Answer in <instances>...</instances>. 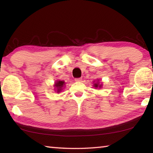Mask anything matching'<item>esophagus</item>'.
I'll return each instance as SVG.
<instances>
[{
	"label": "esophagus",
	"mask_w": 153,
	"mask_h": 153,
	"mask_svg": "<svg viewBox=\"0 0 153 153\" xmlns=\"http://www.w3.org/2000/svg\"><path fill=\"white\" fill-rule=\"evenodd\" d=\"M74 80H75L76 82H80L82 80V79L81 78H76V79H75Z\"/></svg>",
	"instance_id": "obj_1"
}]
</instances>
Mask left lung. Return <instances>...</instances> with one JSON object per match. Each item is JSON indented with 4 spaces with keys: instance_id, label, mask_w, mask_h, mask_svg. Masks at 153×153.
I'll return each instance as SVG.
<instances>
[{
    "instance_id": "left-lung-1",
    "label": "left lung",
    "mask_w": 153,
    "mask_h": 153,
    "mask_svg": "<svg viewBox=\"0 0 153 153\" xmlns=\"http://www.w3.org/2000/svg\"><path fill=\"white\" fill-rule=\"evenodd\" d=\"M93 86L95 88H101L102 86V83H100L99 82V79H97V82L93 81Z\"/></svg>"
}]
</instances>
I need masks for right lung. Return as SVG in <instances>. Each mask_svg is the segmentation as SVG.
<instances>
[{
    "instance_id": "obj_1",
    "label": "right lung",
    "mask_w": 153,
    "mask_h": 153,
    "mask_svg": "<svg viewBox=\"0 0 153 153\" xmlns=\"http://www.w3.org/2000/svg\"><path fill=\"white\" fill-rule=\"evenodd\" d=\"M65 82L64 80H57L55 81L54 84V90L55 92H56L57 93H60L61 92L63 88H65Z\"/></svg>"
}]
</instances>
